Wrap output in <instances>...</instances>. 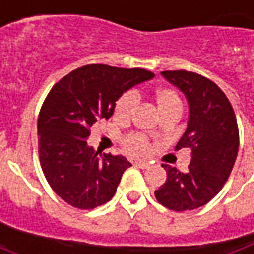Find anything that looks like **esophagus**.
Here are the masks:
<instances>
[{"label":"esophagus","mask_w":254,"mask_h":254,"mask_svg":"<svg viewBox=\"0 0 254 254\" xmlns=\"http://www.w3.org/2000/svg\"><path fill=\"white\" fill-rule=\"evenodd\" d=\"M135 166L136 167H139V169H147V167H149V164L144 162H136Z\"/></svg>","instance_id":"esophagus-1"}]
</instances>
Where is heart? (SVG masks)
Returning <instances> with one entry per match:
<instances>
[{"instance_id":"obj_1","label":"heart","mask_w":254,"mask_h":254,"mask_svg":"<svg viewBox=\"0 0 254 254\" xmlns=\"http://www.w3.org/2000/svg\"><path fill=\"white\" fill-rule=\"evenodd\" d=\"M137 102H139V100H137V95L135 92H124L118 98V101L115 102V107H114L115 119L129 121L135 112ZM156 102H157L162 112L174 110V108L181 110V100H180L179 94L176 90L169 88V87H163V88H159L156 91ZM122 144H124L127 153L136 156V157H144L150 153V142L142 133H129L124 137Z\"/></svg>"}]
</instances>
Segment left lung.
<instances>
[{
    "label": "left lung",
    "mask_w": 254,
    "mask_h": 254,
    "mask_svg": "<svg viewBox=\"0 0 254 254\" xmlns=\"http://www.w3.org/2000/svg\"><path fill=\"white\" fill-rule=\"evenodd\" d=\"M162 74L188 100V127L176 150L190 147L191 163L186 173L162 164L167 179L154 197L171 211H191L209 202L229 177L239 150L238 122L228 97L209 78L187 70Z\"/></svg>",
    "instance_id": "obj_1"
}]
</instances>
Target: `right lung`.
Masks as SVG:
<instances>
[{"label":"right lung","instance_id":"right-lung-1","mask_svg":"<svg viewBox=\"0 0 254 254\" xmlns=\"http://www.w3.org/2000/svg\"><path fill=\"white\" fill-rule=\"evenodd\" d=\"M152 77L144 68L88 64L64 75L49 91L38 118L39 162L49 186L68 205L92 209L114 197L132 164L124 156L100 157L85 139L97 121L114 114L124 92Z\"/></svg>","mask_w":254,"mask_h":254}]
</instances>
